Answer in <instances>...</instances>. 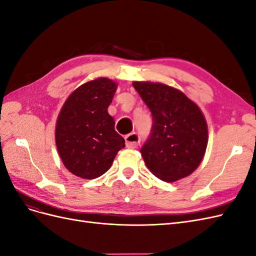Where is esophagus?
Returning <instances> with one entry per match:
<instances>
[{
    "instance_id": "34e87169",
    "label": "esophagus",
    "mask_w": 256,
    "mask_h": 256,
    "mask_svg": "<svg viewBox=\"0 0 256 256\" xmlns=\"http://www.w3.org/2000/svg\"><path fill=\"white\" fill-rule=\"evenodd\" d=\"M125 141L128 148H136L138 145L140 144V136L136 132H131L125 136Z\"/></svg>"
}]
</instances>
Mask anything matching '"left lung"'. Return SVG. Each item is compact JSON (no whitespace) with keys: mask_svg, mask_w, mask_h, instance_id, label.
<instances>
[{"mask_svg":"<svg viewBox=\"0 0 256 256\" xmlns=\"http://www.w3.org/2000/svg\"><path fill=\"white\" fill-rule=\"evenodd\" d=\"M132 85L152 114V132L141 148L146 166L166 182L189 176L202 162L208 143L203 112L168 85L148 81Z\"/></svg>","mask_w":256,"mask_h":256,"instance_id":"left-lung-1","label":"left lung"}]
</instances>
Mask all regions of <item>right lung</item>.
<instances>
[{
	"label": "right lung",
	"instance_id": "add662e5",
	"mask_svg": "<svg viewBox=\"0 0 256 256\" xmlns=\"http://www.w3.org/2000/svg\"><path fill=\"white\" fill-rule=\"evenodd\" d=\"M118 83L98 78L76 88L66 99L56 120V143L63 164L74 175L94 180L113 164L125 140L114 129L108 106Z\"/></svg>",
	"mask_w": 256,
	"mask_h": 256
}]
</instances>
